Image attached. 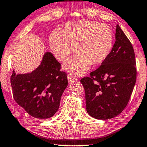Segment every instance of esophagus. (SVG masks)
<instances>
[{
    "instance_id": "obj_1",
    "label": "esophagus",
    "mask_w": 147,
    "mask_h": 147,
    "mask_svg": "<svg viewBox=\"0 0 147 147\" xmlns=\"http://www.w3.org/2000/svg\"><path fill=\"white\" fill-rule=\"evenodd\" d=\"M67 80L69 81V84L73 83V82L77 81V78L75 76L72 75V74H68L67 75Z\"/></svg>"
}]
</instances>
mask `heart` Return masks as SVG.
<instances>
[{"label": "heart", "instance_id": "obj_1", "mask_svg": "<svg viewBox=\"0 0 147 147\" xmlns=\"http://www.w3.org/2000/svg\"><path fill=\"white\" fill-rule=\"evenodd\" d=\"M49 45L58 61H63L76 48L79 52L64 63L66 70L82 74L91 64L104 62L111 53L114 44L113 31L109 26L99 22L78 21L67 23L61 33L54 31Z\"/></svg>", "mask_w": 147, "mask_h": 147}]
</instances>
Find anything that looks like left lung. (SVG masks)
<instances>
[{"label": "left lung", "mask_w": 147, "mask_h": 147, "mask_svg": "<svg viewBox=\"0 0 147 147\" xmlns=\"http://www.w3.org/2000/svg\"><path fill=\"white\" fill-rule=\"evenodd\" d=\"M136 80V60L131 43L119 25L110 55L80 82L85 90L86 110L100 120L121 113L129 102Z\"/></svg>", "instance_id": "obj_1"}]
</instances>
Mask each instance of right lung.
Segmentation results:
<instances>
[{
	"mask_svg": "<svg viewBox=\"0 0 147 147\" xmlns=\"http://www.w3.org/2000/svg\"><path fill=\"white\" fill-rule=\"evenodd\" d=\"M53 54L46 52L39 67L29 74L13 71L11 83L13 98L31 116L45 119L59 109L62 94L67 88V74Z\"/></svg>",
	"mask_w": 147,
	"mask_h": 147,
	"instance_id": "add662e5",
	"label": "right lung"
}]
</instances>
